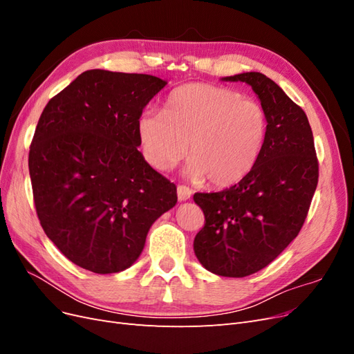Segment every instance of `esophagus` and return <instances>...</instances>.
Listing matches in <instances>:
<instances>
[{"label":"esophagus","instance_id":"1","mask_svg":"<svg viewBox=\"0 0 354 354\" xmlns=\"http://www.w3.org/2000/svg\"><path fill=\"white\" fill-rule=\"evenodd\" d=\"M177 196H178V201H187V199H190L192 189L185 186V185H180L177 187Z\"/></svg>","mask_w":354,"mask_h":354}]
</instances>
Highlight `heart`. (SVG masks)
Segmentation results:
<instances>
[{
  "label": "heart",
  "instance_id": "heart-1",
  "mask_svg": "<svg viewBox=\"0 0 354 354\" xmlns=\"http://www.w3.org/2000/svg\"><path fill=\"white\" fill-rule=\"evenodd\" d=\"M267 115L260 103L229 87L192 82L171 91L162 112L143 111L137 134L146 162L168 171L190 153L186 173L216 187L248 176L266 145Z\"/></svg>",
  "mask_w": 354,
  "mask_h": 354
}]
</instances>
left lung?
Listing matches in <instances>:
<instances>
[{
	"label": "left lung",
	"instance_id": "obj_1",
	"mask_svg": "<svg viewBox=\"0 0 354 354\" xmlns=\"http://www.w3.org/2000/svg\"><path fill=\"white\" fill-rule=\"evenodd\" d=\"M224 81L251 85L269 130L259 162L234 186L195 194L205 216L194 250L207 270L245 277L270 264L301 230L319 178L313 133L307 115L260 72Z\"/></svg>",
	"mask_w": 354,
	"mask_h": 354
}]
</instances>
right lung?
Masks as SVG:
<instances>
[{
  "mask_svg": "<svg viewBox=\"0 0 354 354\" xmlns=\"http://www.w3.org/2000/svg\"><path fill=\"white\" fill-rule=\"evenodd\" d=\"M145 73L82 72L42 111L29 147L37 216L59 251L85 270L128 269L177 187L138 152L137 120L165 87Z\"/></svg>",
  "mask_w": 354,
  "mask_h": 354,
  "instance_id": "obj_1",
  "label": "right lung"
}]
</instances>
